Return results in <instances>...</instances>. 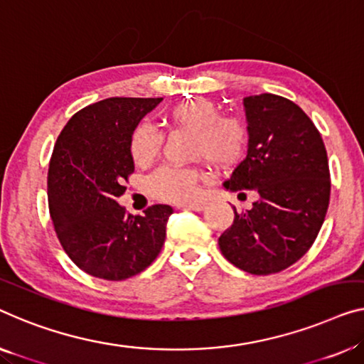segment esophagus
Here are the masks:
<instances>
[{"instance_id": "esophagus-1", "label": "esophagus", "mask_w": 364, "mask_h": 364, "mask_svg": "<svg viewBox=\"0 0 364 364\" xmlns=\"http://www.w3.org/2000/svg\"><path fill=\"white\" fill-rule=\"evenodd\" d=\"M180 208L189 209V210H196V213H199V210H203V209L205 208V204H204V203H189V204L180 205Z\"/></svg>"}]
</instances>
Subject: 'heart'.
I'll use <instances>...</instances> for the list:
<instances>
[{
	"label": "heart",
	"mask_w": 364,
	"mask_h": 364,
	"mask_svg": "<svg viewBox=\"0 0 364 364\" xmlns=\"http://www.w3.org/2000/svg\"><path fill=\"white\" fill-rule=\"evenodd\" d=\"M175 126L194 130L193 154L217 168L238 164L247 150L248 126L242 117L220 116L219 106L205 97H191L168 112ZM161 149V134L150 122H140L130 137V155L140 166L150 165ZM203 178L198 168L166 165L147 180L151 198L165 203H186L196 196V184Z\"/></svg>",
	"instance_id": "b5f03b06"
}]
</instances>
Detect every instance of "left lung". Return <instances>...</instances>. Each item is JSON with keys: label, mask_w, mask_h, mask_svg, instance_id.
Instances as JSON below:
<instances>
[{"label": "left lung", "mask_w": 364, "mask_h": 364, "mask_svg": "<svg viewBox=\"0 0 364 364\" xmlns=\"http://www.w3.org/2000/svg\"><path fill=\"white\" fill-rule=\"evenodd\" d=\"M247 156L224 181L227 191H257L247 213L219 237L232 264L252 274L279 273L312 247L330 199L327 150L317 127L283 96L243 97ZM243 194V193H240Z\"/></svg>", "instance_id": "8db88e82"}]
</instances>
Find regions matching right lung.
<instances>
[{
    "mask_svg": "<svg viewBox=\"0 0 364 364\" xmlns=\"http://www.w3.org/2000/svg\"><path fill=\"white\" fill-rule=\"evenodd\" d=\"M164 97H107L78 111L58 135L48 165L50 217L63 250L95 278L122 281L151 264L173 209L130 215L117 203L134 173L130 137Z\"/></svg>",
    "mask_w": 364,
    "mask_h": 364,
    "instance_id": "obj_1",
    "label": "right lung"
}]
</instances>
